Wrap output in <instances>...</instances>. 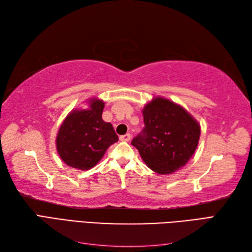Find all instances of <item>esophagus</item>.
Listing matches in <instances>:
<instances>
[{"label": "esophagus", "mask_w": 252, "mask_h": 252, "mask_svg": "<svg viewBox=\"0 0 252 252\" xmlns=\"http://www.w3.org/2000/svg\"><path fill=\"white\" fill-rule=\"evenodd\" d=\"M130 139H131V135L129 134V133H126L124 135H121L120 136V140L122 142H129V141H130Z\"/></svg>", "instance_id": "34e87169"}]
</instances>
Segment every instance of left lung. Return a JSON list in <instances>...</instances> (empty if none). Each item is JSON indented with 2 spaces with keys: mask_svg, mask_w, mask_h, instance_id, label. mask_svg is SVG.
Returning <instances> with one entry per match:
<instances>
[{
  "mask_svg": "<svg viewBox=\"0 0 252 252\" xmlns=\"http://www.w3.org/2000/svg\"><path fill=\"white\" fill-rule=\"evenodd\" d=\"M145 128L131 142L148 168L170 174L184 167L199 144L201 126L183 106L156 96L142 110Z\"/></svg>",
  "mask_w": 252,
  "mask_h": 252,
  "instance_id": "left-lung-1",
  "label": "left lung"
}]
</instances>
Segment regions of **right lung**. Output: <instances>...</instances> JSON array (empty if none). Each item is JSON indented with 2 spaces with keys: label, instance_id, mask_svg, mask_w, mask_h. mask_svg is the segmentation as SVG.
<instances>
[{
  "label": "right lung",
  "instance_id": "obj_1",
  "mask_svg": "<svg viewBox=\"0 0 252 252\" xmlns=\"http://www.w3.org/2000/svg\"><path fill=\"white\" fill-rule=\"evenodd\" d=\"M86 102L88 108H75L67 114L56 138L60 158L80 170L94 167L109 146L119 141L112 125L102 119L105 102L97 97Z\"/></svg>",
  "mask_w": 252,
  "mask_h": 252
}]
</instances>
